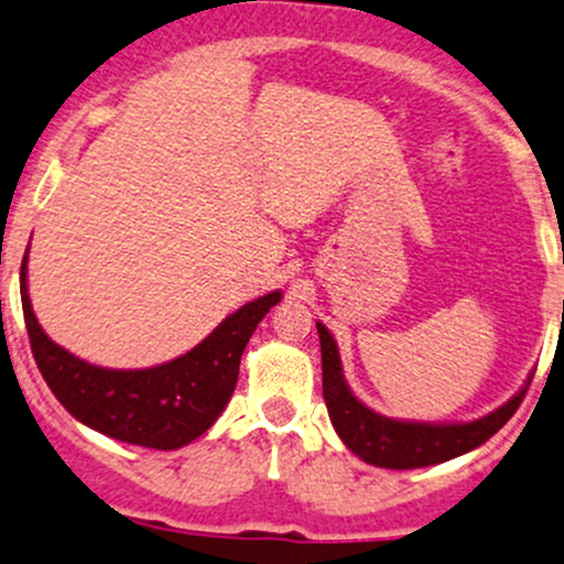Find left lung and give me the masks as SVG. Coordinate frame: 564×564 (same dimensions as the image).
I'll list each match as a JSON object with an SVG mask.
<instances>
[{"instance_id": "left-lung-1", "label": "left lung", "mask_w": 564, "mask_h": 564, "mask_svg": "<svg viewBox=\"0 0 564 564\" xmlns=\"http://www.w3.org/2000/svg\"><path fill=\"white\" fill-rule=\"evenodd\" d=\"M318 326L321 337V369H324V401L329 410L334 431L345 442V447L361 460L372 463L380 468H423L436 466V463L453 460L457 455H466L495 436L511 414L519 410L528 386L513 399L506 401L500 410L485 417L471 420V423H404V420L382 417L364 406L356 395L350 393L348 382L343 377V361L334 337L324 324Z\"/></svg>"}]
</instances>
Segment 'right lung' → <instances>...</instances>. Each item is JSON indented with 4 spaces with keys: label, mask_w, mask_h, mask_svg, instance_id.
Here are the masks:
<instances>
[{
    "label": "right lung",
    "mask_w": 564,
    "mask_h": 564,
    "mask_svg": "<svg viewBox=\"0 0 564 564\" xmlns=\"http://www.w3.org/2000/svg\"><path fill=\"white\" fill-rule=\"evenodd\" d=\"M29 257V249H26ZM26 257L21 302L29 343L42 377L72 417L88 429L150 449H178L214 425L238 382L240 356L259 321L281 302L270 292L227 315L184 356L152 369H104L55 345L31 311Z\"/></svg>",
    "instance_id": "obj_1"
}]
</instances>
